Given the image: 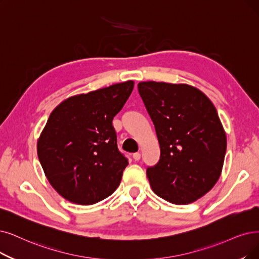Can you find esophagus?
<instances>
[{
    "instance_id": "1",
    "label": "esophagus",
    "mask_w": 259,
    "mask_h": 259,
    "mask_svg": "<svg viewBox=\"0 0 259 259\" xmlns=\"http://www.w3.org/2000/svg\"><path fill=\"white\" fill-rule=\"evenodd\" d=\"M133 158L135 159V160H139V159L141 158V154L138 153V152H137V153H134V154H133Z\"/></svg>"
}]
</instances>
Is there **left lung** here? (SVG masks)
<instances>
[{
    "label": "left lung",
    "mask_w": 259,
    "mask_h": 259,
    "mask_svg": "<svg viewBox=\"0 0 259 259\" xmlns=\"http://www.w3.org/2000/svg\"><path fill=\"white\" fill-rule=\"evenodd\" d=\"M139 95L156 131L160 158L147 175L153 191L173 204H190L219 180L226 135L210 100L186 84L141 81Z\"/></svg>",
    "instance_id": "obj_1"
}]
</instances>
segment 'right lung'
Segmentation results:
<instances>
[{"instance_id": "right-lung-1", "label": "right lung", "mask_w": 259, "mask_h": 259, "mask_svg": "<svg viewBox=\"0 0 259 259\" xmlns=\"http://www.w3.org/2000/svg\"><path fill=\"white\" fill-rule=\"evenodd\" d=\"M133 88V80L119 82L71 97L52 111L38 140V158L66 200L91 205L118 188L128 160L118 149L112 120Z\"/></svg>"}]
</instances>
